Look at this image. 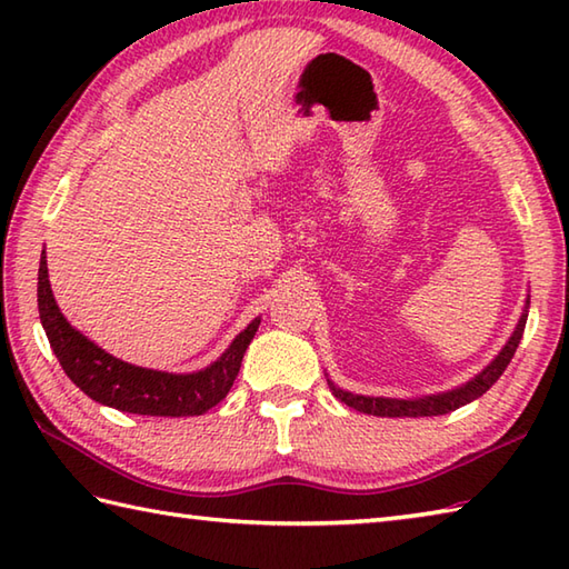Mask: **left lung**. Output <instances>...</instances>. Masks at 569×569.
<instances>
[{
    "instance_id": "1",
    "label": "left lung",
    "mask_w": 569,
    "mask_h": 569,
    "mask_svg": "<svg viewBox=\"0 0 569 569\" xmlns=\"http://www.w3.org/2000/svg\"><path fill=\"white\" fill-rule=\"evenodd\" d=\"M528 308H530V298H526V308L518 318V325L513 335L509 337V342L501 347V352L493 357L489 365L481 369L475 379H469L467 383L457 386V389L442 391V393H430V396H418V398H383V396H359L352 391H345L340 386L330 383V391L340 398L342 403L349 408L359 410V413L367 416H379V418H426V416H445L450 410L462 408L471 401H477L479 396H485L493 383L499 381L501 373L509 367V361L516 355V347L521 342L523 330H526V320H528Z\"/></svg>"
}]
</instances>
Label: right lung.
Returning <instances> with one entry per match:
<instances>
[{"label": "right lung", "instance_id": "obj_1", "mask_svg": "<svg viewBox=\"0 0 569 569\" xmlns=\"http://www.w3.org/2000/svg\"><path fill=\"white\" fill-rule=\"evenodd\" d=\"M39 316L60 367L84 396L124 413L163 418L202 416L220 403L232 389L241 359L261 322V318H253L222 357L200 371L173 373L129 365L104 352L66 320L48 281L46 249L39 263Z\"/></svg>", "mask_w": 569, "mask_h": 569}]
</instances>
